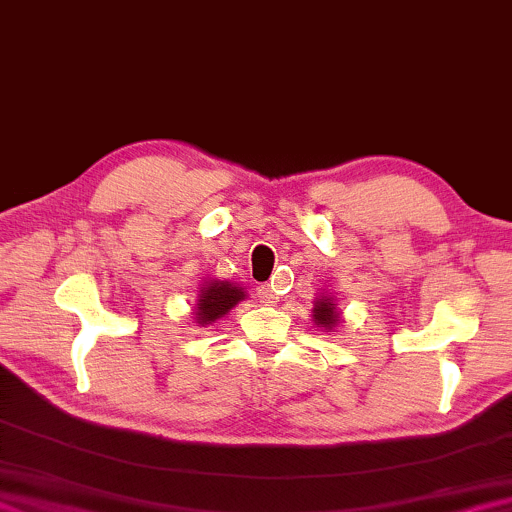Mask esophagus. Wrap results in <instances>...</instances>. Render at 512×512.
Segmentation results:
<instances>
[{"label":"esophagus","instance_id":"obj_1","mask_svg":"<svg viewBox=\"0 0 512 512\" xmlns=\"http://www.w3.org/2000/svg\"><path fill=\"white\" fill-rule=\"evenodd\" d=\"M257 297H260V302L264 304H276L278 302V295L274 292L271 285H257Z\"/></svg>","mask_w":512,"mask_h":512}]
</instances>
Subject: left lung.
<instances>
[{"label":"left lung","mask_w":512,"mask_h":512,"mask_svg":"<svg viewBox=\"0 0 512 512\" xmlns=\"http://www.w3.org/2000/svg\"><path fill=\"white\" fill-rule=\"evenodd\" d=\"M313 320H316V325L320 327H335L337 323V311H335V304H332L330 297H323L318 299L316 306H313Z\"/></svg>","instance_id":"left-lung-1"}]
</instances>
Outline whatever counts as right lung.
Returning <instances> with one entry per match:
<instances>
[{
  "mask_svg": "<svg viewBox=\"0 0 512 512\" xmlns=\"http://www.w3.org/2000/svg\"><path fill=\"white\" fill-rule=\"evenodd\" d=\"M241 299H245L243 288H236L227 281L208 283L201 290L199 302H196V320H199V325L215 323L217 318L229 313V309H234Z\"/></svg>",
  "mask_w": 512,
  "mask_h": 512,
  "instance_id": "right-lung-1",
  "label": "right lung"
}]
</instances>
